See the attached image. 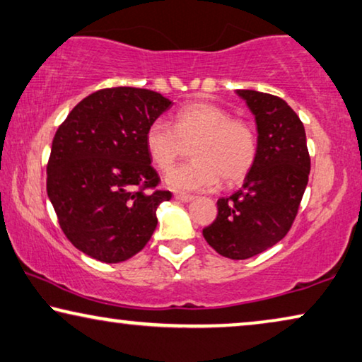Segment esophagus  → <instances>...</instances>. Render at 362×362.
<instances>
[{
	"label": "esophagus",
	"instance_id": "esophagus-1",
	"mask_svg": "<svg viewBox=\"0 0 362 362\" xmlns=\"http://www.w3.org/2000/svg\"><path fill=\"white\" fill-rule=\"evenodd\" d=\"M175 199H176L177 202H185V204H187V202L194 201V196H189V194H181V192H176V194H175Z\"/></svg>",
	"mask_w": 362,
	"mask_h": 362
}]
</instances>
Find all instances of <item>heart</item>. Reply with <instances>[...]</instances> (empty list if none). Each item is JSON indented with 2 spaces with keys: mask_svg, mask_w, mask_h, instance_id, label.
<instances>
[{
  "mask_svg": "<svg viewBox=\"0 0 362 362\" xmlns=\"http://www.w3.org/2000/svg\"><path fill=\"white\" fill-rule=\"evenodd\" d=\"M194 161L166 175L175 191H209L225 181L237 185L253 168L258 142L250 124L232 119L227 109L207 101H194L175 114L173 127L156 119L145 132V148L161 171H168L192 145Z\"/></svg>",
  "mask_w": 362,
  "mask_h": 362,
  "instance_id": "heart-1",
  "label": "heart"
}]
</instances>
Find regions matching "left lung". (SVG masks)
Here are the masks:
<instances>
[{
    "label": "left lung",
    "instance_id": "8db88e82",
    "mask_svg": "<svg viewBox=\"0 0 362 362\" xmlns=\"http://www.w3.org/2000/svg\"><path fill=\"white\" fill-rule=\"evenodd\" d=\"M256 124L258 153L242 187L217 201L218 216L202 230L218 255L246 259L281 242L297 216L308 182L305 129L284 99L238 90Z\"/></svg>",
    "mask_w": 362,
    "mask_h": 362
}]
</instances>
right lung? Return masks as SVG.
I'll return each mask as SVG.
<instances>
[{
    "label": "right lung",
    "instance_id": "add662e5",
    "mask_svg": "<svg viewBox=\"0 0 362 362\" xmlns=\"http://www.w3.org/2000/svg\"><path fill=\"white\" fill-rule=\"evenodd\" d=\"M160 93L109 88L78 103L57 130L47 194L66 238L103 263L132 258L153 235L170 201L145 148V132L171 107Z\"/></svg>",
    "mask_w": 362,
    "mask_h": 362
}]
</instances>
